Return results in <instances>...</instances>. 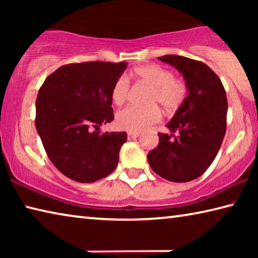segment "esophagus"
<instances>
[{"label":"esophagus","instance_id":"esophagus-1","mask_svg":"<svg viewBox=\"0 0 258 258\" xmlns=\"http://www.w3.org/2000/svg\"><path fill=\"white\" fill-rule=\"evenodd\" d=\"M139 135H140L139 132H128V133H127V139H128V140L137 139V138H139Z\"/></svg>","mask_w":258,"mask_h":258}]
</instances>
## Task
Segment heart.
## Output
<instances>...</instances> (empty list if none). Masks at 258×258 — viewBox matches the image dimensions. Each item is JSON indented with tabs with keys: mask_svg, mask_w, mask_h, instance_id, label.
Here are the masks:
<instances>
[{
	"mask_svg": "<svg viewBox=\"0 0 258 258\" xmlns=\"http://www.w3.org/2000/svg\"><path fill=\"white\" fill-rule=\"evenodd\" d=\"M134 75L151 86L146 102L148 106H128L116 115V125L130 132H141L149 126L158 123L161 118L159 108L166 111L177 110L187 95V86L183 81L175 78L171 71L159 64H147L134 69ZM130 80L125 74L116 78L111 86V99L117 106L123 104L128 98Z\"/></svg>",
	"mask_w": 258,
	"mask_h": 258,
	"instance_id": "obj_1",
	"label": "heart"
}]
</instances>
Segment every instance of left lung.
<instances>
[{
	"label": "left lung",
	"mask_w": 258,
	"mask_h": 258,
	"mask_svg": "<svg viewBox=\"0 0 258 258\" xmlns=\"http://www.w3.org/2000/svg\"><path fill=\"white\" fill-rule=\"evenodd\" d=\"M180 72L186 82L185 101L158 133L159 143L148 154L156 174L172 182H189L207 171L215 159L226 131L228 99L215 73L202 61L181 55L158 56Z\"/></svg>",
	"instance_id": "8db88e82"
}]
</instances>
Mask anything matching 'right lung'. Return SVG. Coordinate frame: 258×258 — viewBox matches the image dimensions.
<instances>
[{
  "label": "right lung",
  "instance_id": "1",
  "mask_svg": "<svg viewBox=\"0 0 258 258\" xmlns=\"http://www.w3.org/2000/svg\"><path fill=\"white\" fill-rule=\"evenodd\" d=\"M126 62L86 61L61 66L36 98L35 126L51 163L72 180L91 183L115 171L126 132L101 133L113 120L111 86Z\"/></svg>",
  "mask_w": 258,
  "mask_h": 258
}]
</instances>
